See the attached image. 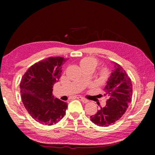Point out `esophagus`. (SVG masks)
Masks as SVG:
<instances>
[{"label": "esophagus", "instance_id": "esophagus-1", "mask_svg": "<svg viewBox=\"0 0 155 155\" xmlns=\"http://www.w3.org/2000/svg\"><path fill=\"white\" fill-rule=\"evenodd\" d=\"M77 98L79 100V101H82V102H83V103H88V102H89L88 100L84 98H83V97H81V96H78Z\"/></svg>", "mask_w": 155, "mask_h": 155}]
</instances>
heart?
I'll return each mask as SVG.
<instances>
[{
    "label": "heart",
    "mask_w": 155,
    "mask_h": 155,
    "mask_svg": "<svg viewBox=\"0 0 155 155\" xmlns=\"http://www.w3.org/2000/svg\"><path fill=\"white\" fill-rule=\"evenodd\" d=\"M98 62L97 61V59L92 58V57H85V58L81 59L80 61V65L81 68H82V69H83V68H90L94 70L97 65H98ZM109 70L107 68H103L99 72V79L101 81H106L109 77Z\"/></svg>",
    "instance_id": "heart-1"
}]
</instances>
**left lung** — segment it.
Instances as JSON below:
<instances>
[{
  "label": "left lung",
  "mask_w": 155,
  "mask_h": 155,
  "mask_svg": "<svg viewBox=\"0 0 155 155\" xmlns=\"http://www.w3.org/2000/svg\"><path fill=\"white\" fill-rule=\"evenodd\" d=\"M109 96L105 107H101L90 120L99 127H109L122 117L132 99V82L123 68L114 63V69L104 87Z\"/></svg>",
  "instance_id": "left-lung-1"
}]
</instances>
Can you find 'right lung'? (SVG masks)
Segmentation results:
<instances>
[{"mask_svg": "<svg viewBox=\"0 0 155 155\" xmlns=\"http://www.w3.org/2000/svg\"><path fill=\"white\" fill-rule=\"evenodd\" d=\"M66 61L61 57L41 60L31 65L21 80L20 93L25 109L42 124H56L65 114L68 104L52 96V87L59 81Z\"/></svg>", "mask_w": 155, "mask_h": 155, "instance_id": "1", "label": "right lung"}]
</instances>
